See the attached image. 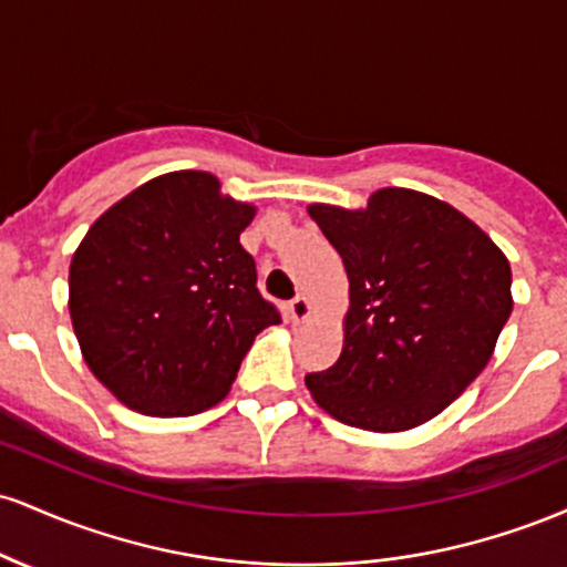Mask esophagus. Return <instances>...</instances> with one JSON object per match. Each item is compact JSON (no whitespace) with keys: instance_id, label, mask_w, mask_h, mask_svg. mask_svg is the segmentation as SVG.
<instances>
[{"instance_id":"esophagus-1","label":"esophagus","mask_w":567,"mask_h":567,"mask_svg":"<svg viewBox=\"0 0 567 567\" xmlns=\"http://www.w3.org/2000/svg\"><path fill=\"white\" fill-rule=\"evenodd\" d=\"M288 315H290L292 322H303L306 317L311 315L309 298H306V296H296V298H292V301L288 303Z\"/></svg>"}]
</instances>
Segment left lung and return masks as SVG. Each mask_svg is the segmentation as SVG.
<instances>
[{
  "instance_id": "8db88e82",
  "label": "left lung",
  "mask_w": 567,
  "mask_h": 567,
  "mask_svg": "<svg viewBox=\"0 0 567 567\" xmlns=\"http://www.w3.org/2000/svg\"><path fill=\"white\" fill-rule=\"evenodd\" d=\"M309 216L343 258L351 296L343 351L306 375L311 396L368 432L434 419L483 373L509 320L506 256L455 207L410 188Z\"/></svg>"
}]
</instances>
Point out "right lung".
<instances>
[{
	"label": "right lung",
	"instance_id": "right-lung-1",
	"mask_svg": "<svg viewBox=\"0 0 567 567\" xmlns=\"http://www.w3.org/2000/svg\"><path fill=\"white\" fill-rule=\"evenodd\" d=\"M256 210L210 173L148 181L84 234L69 311L84 362L127 408L194 415L229 392L252 338L282 322L239 234Z\"/></svg>",
	"mask_w": 567,
	"mask_h": 567
}]
</instances>
